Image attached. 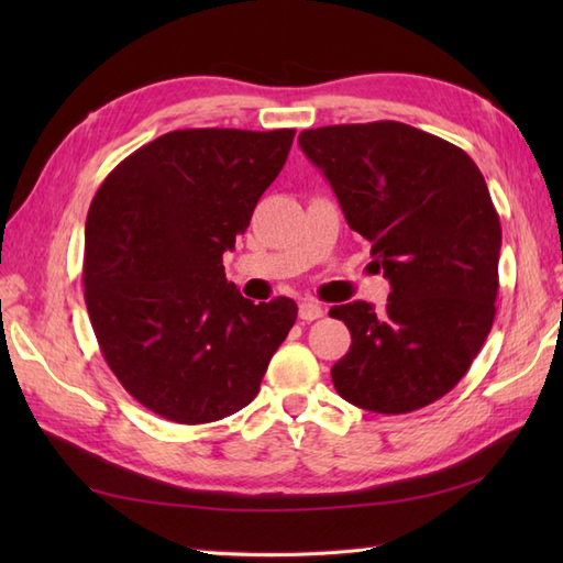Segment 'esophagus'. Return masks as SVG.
<instances>
[{"label": "esophagus", "instance_id": "esophagus-1", "mask_svg": "<svg viewBox=\"0 0 563 563\" xmlns=\"http://www.w3.org/2000/svg\"><path fill=\"white\" fill-rule=\"evenodd\" d=\"M319 317H324V307L317 300H302L300 302V319L302 321H314Z\"/></svg>", "mask_w": 563, "mask_h": 563}]
</instances>
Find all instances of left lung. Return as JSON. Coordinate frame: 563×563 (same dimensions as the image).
Here are the masks:
<instances>
[{
    "mask_svg": "<svg viewBox=\"0 0 563 563\" xmlns=\"http://www.w3.org/2000/svg\"><path fill=\"white\" fill-rule=\"evenodd\" d=\"M300 147L391 285L377 312L331 307L351 331L333 387L365 411L423 409L466 375L494 327L500 222L479 166L397 121L302 130Z\"/></svg>",
    "mask_w": 563,
    "mask_h": 563,
    "instance_id": "left-lung-1",
    "label": "left lung"
}]
</instances>
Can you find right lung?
Listing matches in <instances>:
<instances>
[{
    "label": "right lung",
    "instance_id": "right-lung-1",
    "mask_svg": "<svg viewBox=\"0 0 563 563\" xmlns=\"http://www.w3.org/2000/svg\"><path fill=\"white\" fill-rule=\"evenodd\" d=\"M295 130H174L106 176L84 232V300L130 397L174 423L244 409L297 319L288 297L254 305L222 254L280 174Z\"/></svg>",
    "mask_w": 563,
    "mask_h": 563
}]
</instances>
